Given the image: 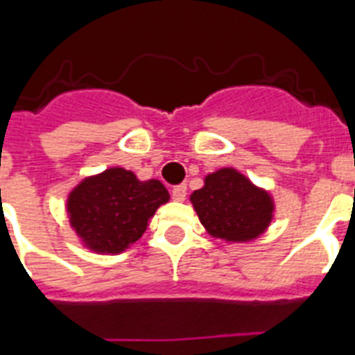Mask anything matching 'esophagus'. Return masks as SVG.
<instances>
[{
    "label": "esophagus",
    "instance_id": "1",
    "mask_svg": "<svg viewBox=\"0 0 355 355\" xmlns=\"http://www.w3.org/2000/svg\"><path fill=\"white\" fill-rule=\"evenodd\" d=\"M186 193H188V188H186L184 184H180V186H175L171 191L173 199L177 200V202H182V200L186 199Z\"/></svg>",
    "mask_w": 355,
    "mask_h": 355
}]
</instances>
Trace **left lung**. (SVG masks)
I'll return each instance as SVG.
<instances>
[{
    "instance_id": "1",
    "label": "left lung",
    "mask_w": 355,
    "mask_h": 355,
    "mask_svg": "<svg viewBox=\"0 0 355 355\" xmlns=\"http://www.w3.org/2000/svg\"><path fill=\"white\" fill-rule=\"evenodd\" d=\"M189 200L206 232L228 245L258 239L275 219L272 195L236 167L208 173Z\"/></svg>"
}]
</instances>
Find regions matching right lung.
Segmentation results:
<instances>
[{"label": "right lung", "mask_w": 355, "mask_h": 355, "mask_svg": "<svg viewBox=\"0 0 355 355\" xmlns=\"http://www.w3.org/2000/svg\"><path fill=\"white\" fill-rule=\"evenodd\" d=\"M167 200L169 191L160 180H139L132 171L116 166L83 178L68 193L66 211L83 247L114 256L144 236Z\"/></svg>", "instance_id": "obj_1"}]
</instances>
